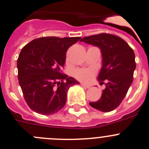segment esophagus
Instances as JSON below:
<instances>
[{
  "label": "esophagus",
  "mask_w": 149,
  "mask_h": 149,
  "mask_svg": "<svg viewBox=\"0 0 149 149\" xmlns=\"http://www.w3.org/2000/svg\"><path fill=\"white\" fill-rule=\"evenodd\" d=\"M81 87H84V88H87V89L90 88V85H88V84H83V83H81Z\"/></svg>",
  "instance_id": "1"
}]
</instances>
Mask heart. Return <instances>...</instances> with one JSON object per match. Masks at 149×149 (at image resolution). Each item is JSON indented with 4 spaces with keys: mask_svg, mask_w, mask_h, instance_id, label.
Wrapping results in <instances>:
<instances>
[{
    "mask_svg": "<svg viewBox=\"0 0 149 149\" xmlns=\"http://www.w3.org/2000/svg\"><path fill=\"white\" fill-rule=\"evenodd\" d=\"M95 72L92 69H78L74 71V76L82 81H90L93 77Z\"/></svg>",
    "mask_w": 149,
    "mask_h": 149,
    "instance_id": "1",
    "label": "heart"
}]
</instances>
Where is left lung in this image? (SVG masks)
Wrapping results in <instances>:
<instances>
[{
    "mask_svg": "<svg viewBox=\"0 0 149 149\" xmlns=\"http://www.w3.org/2000/svg\"><path fill=\"white\" fill-rule=\"evenodd\" d=\"M81 42L98 47L102 56L97 79L106 87L101 98L90 105L101 112H111L120 105L132 83L136 68L134 51L123 39L109 34L85 37Z\"/></svg>",
    "mask_w": 149,
    "mask_h": 149,
    "instance_id": "1",
    "label": "left lung"
}]
</instances>
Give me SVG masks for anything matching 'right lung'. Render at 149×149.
Wrapping results in <instances>:
<instances>
[{
	"label": "right lung",
	"mask_w": 149,
	"mask_h": 149,
	"mask_svg": "<svg viewBox=\"0 0 149 149\" xmlns=\"http://www.w3.org/2000/svg\"><path fill=\"white\" fill-rule=\"evenodd\" d=\"M81 37H45L35 39L21 50L17 67L18 80L25 100L35 112L56 113L65 107L70 87L79 84L62 74L66 52Z\"/></svg>",
	"instance_id": "right-lung-1"
}]
</instances>
